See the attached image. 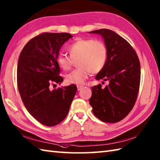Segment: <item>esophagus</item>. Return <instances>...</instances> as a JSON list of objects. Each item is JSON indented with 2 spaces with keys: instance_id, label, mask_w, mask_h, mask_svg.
<instances>
[{
  "instance_id": "34e87169",
  "label": "esophagus",
  "mask_w": 160,
  "mask_h": 160,
  "mask_svg": "<svg viewBox=\"0 0 160 160\" xmlns=\"http://www.w3.org/2000/svg\"><path fill=\"white\" fill-rule=\"evenodd\" d=\"M77 88H78V90L80 91V90H81L82 88H84V87H83V86H81V85H78V86H77Z\"/></svg>"
}]
</instances>
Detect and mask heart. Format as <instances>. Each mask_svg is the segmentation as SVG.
<instances>
[{"label": "heart", "mask_w": 160, "mask_h": 160, "mask_svg": "<svg viewBox=\"0 0 160 160\" xmlns=\"http://www.w3.org/2000/svg\"><path fill=\"white\" fill-rule=\"evenodd\" d=\"M67 54H59L57 57L58 65L63 70H69L77 61L78 68L65 76L68 84H83L91 72L98 73L106 65L108 51L106 45L100 40L93 39H78L68 46Z\"/></svg>", "instance_id": "1"}]
</instances>
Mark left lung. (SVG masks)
<instances>
[{"mask_svg": "<svg viewBox=\"0 0 160 160\" xmlns=\"http://www.w3.org/2000/svg\"><path fill=\"white\" fill-rule=\"evenodd\" d=\"M89 33L101 35L108 51L106 65L95 79L109 82L104 88L100 84L92 87L89 103L99 120L114 123L123 119L135 104L140 82V61L130 44L115 32L103 28Z\"/></svg>", "mask_w": 160, "mask_h": 160, "instance_id": "1", "label": "left lung"}]
</instances>
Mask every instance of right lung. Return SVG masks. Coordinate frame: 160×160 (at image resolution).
Segmentation results:
<instances>
[{
	"instance_id": "right-lung-1",
	"label": "right lung",
	"mask_w": 160,
	"mask_h": 160,
	"mask_svg": "<svg viewBox=\"0 0 160 160\" xmlns=\"http://www.w3.org/2000/svg\"><path fill=\"white\" fill-rule=\"evenodd\" d=\"M72 38L66 32L42 33L26 44L18 58L17 83L22 102L36 120L48 127L65 119L77 91L75 84L52 91L49 88L63 81L57 57Z\"/></svg>"
}]
</instances>
